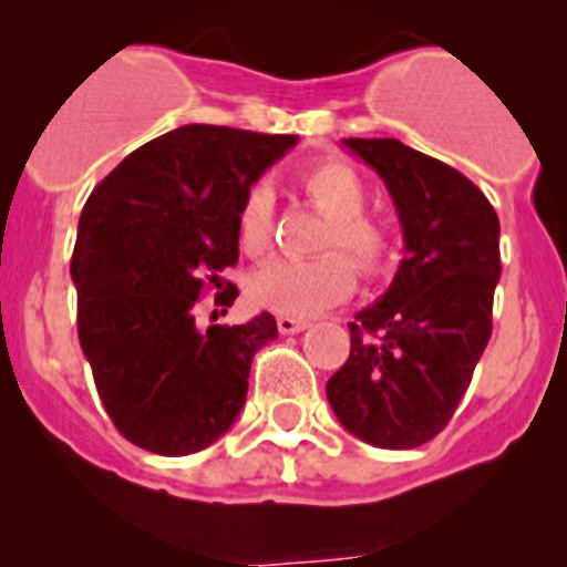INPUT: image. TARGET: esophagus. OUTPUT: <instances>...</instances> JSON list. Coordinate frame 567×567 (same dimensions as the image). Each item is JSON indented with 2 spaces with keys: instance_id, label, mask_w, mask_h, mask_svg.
I'll list each match as a JSON object with an SVG mask.
<instances>
[{
  "instance_id": "1",
  "label": "esophagus",
  "mask_w": 567,
  "mask_h": 567,
  "mask_svg": "<svg viewBox=\"0 0 567 567\" xmlns=\"http://www.w3.org/2000/svg\"><path fill=\"white\" fill-rule=\"evenodd\" d=\"M277 326H279V331H282V334H299V331H305L310 323H307V320H301V318L279 316Z\"/></svg>"
}]
</instances>
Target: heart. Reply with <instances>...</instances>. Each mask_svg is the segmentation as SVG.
I'll use <instances>...</instances> for the list:
<instances>
[{"label": "heart", "instance_id": "obj_1", "mask_svg": "<svg viewBox=\"0 0 567 567\" xmlns=\"http://www.w3.org/2000/svg\"><path fill=\"white\" fill-rule=\"evenodd\" d=\"M305 197L329 216L316 260H279L257 268L249 279V296L257 307L290 318H312L346 299L353 290V267L379 274L392 257V236L381 221L364 216L368 188L362 175L340 158H326L299 175ZM274 194L266 183L247 192L238 208V241L247 255H262L271 244ZM337 250L349 255L337 256Z\"/></svg>", "mask_w": 567, "mask_h": 567}]
</instances>
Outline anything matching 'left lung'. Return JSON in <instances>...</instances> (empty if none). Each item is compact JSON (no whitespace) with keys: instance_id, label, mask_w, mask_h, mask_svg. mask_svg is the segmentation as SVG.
I'll return each mask as SVG.
<instances>
[{"instance_id":"1","label":"left lung","mask_w":567,"mask_h":567,"mask_svg":"<svg viewBox=\"0 0 567 567\" xmlns=\"http://www.w3.org/2000/svg\"><path fill=\"white\" fill-rule=\"evenodd\" d=\"M392 194L405 257L357 312L351 357L326 384L348 433L381 450L431 442L458 409L491 337L499 219L458 169L398 140H342Z\"/></svg>"}]
</instances>
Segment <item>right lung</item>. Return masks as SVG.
Listing matches in <instances>:
<instances>
[{
    "mask_svg": "<svg viewBox=\"0 0 567 567\" xmlns=\"http://www.w3.org/2000/svg\"><path fill=\"white\" fill-rule=\"evenodd\" d=\"M296 142L181 125L125 156L84 203L71 257L79 342L106 414L136 447L199 453L241 414L251 357L277 340V320L199 326L197 299L238 262V208ZM236 296L233 285L216 301Z\"/></svg>",
    "mask_w": 567,
    "mask_h": 567,
    "instance_id": "1",
    "label": "right lung"
}]
</instances>
